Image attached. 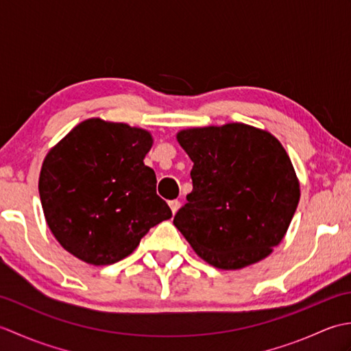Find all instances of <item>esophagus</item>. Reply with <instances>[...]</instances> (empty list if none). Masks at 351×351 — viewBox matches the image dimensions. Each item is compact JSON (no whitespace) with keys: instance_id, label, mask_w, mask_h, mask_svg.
Masks as SVG:
<instances>
[{"instance_id":"esophagus-1","label":"esophagus","mask_w":351,"mask_h":351,"mask_svg":"<svg viewBox=\"0 0 351 351\" xmlns=\"http://www.w3.org/2000/svg\"><path fill=\"white\" fill-rule=\"evenodd\" d=\"M169 206H170L171 213H173V215H175L178 213V210H180V208H181V202H180V200H170Z\"/></svg>"}]
</instances>
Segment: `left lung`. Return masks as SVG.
Wrapping results in <instances>:
<instances>
[{"instance_id":"obj_1","label":"left lung","mask_w":351,"mask_h":351,"mask_svg":"<svg viewBox=\"0 0 351 351\" xmlns=\"http://www.w3.org/2000/svg\"><path fill=\"white\" fill-rule=\"evenodd\" d=\"M193 191L173 225L197 255L223 270L255 264L287 234L300 187L285 149L244 123L185 130Z\"/></svg>"}]
</instances>
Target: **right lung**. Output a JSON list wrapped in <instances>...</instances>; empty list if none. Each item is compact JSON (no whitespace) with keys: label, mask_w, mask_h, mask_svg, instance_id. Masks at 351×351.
<instances>
[{"label":"right lung","mask_w":351,"mask_h":351,"mask_svg":"<svg viewBox=\"0 0 351 351\" xmlns=\"http://www.w3.org/2000/svg\"><path fill=\"white\" fill-rule=\"evenodd\" d=\"M151 134L101 119L75 126L47 155L39 195L63 249L93 265L128 256L147 230L171 217L145 166Z\"/></svg>","instance_id":"obj_1"}]
</instances>
